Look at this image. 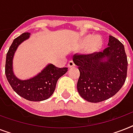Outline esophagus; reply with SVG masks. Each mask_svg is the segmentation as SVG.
<instances>
[{
    "mask_svg": "<svg viewBox=\"0 0 133 133\" xmlns=\"http://www.w3.org/2000/svg\"><path fill=\"white\" fill-rule=\"evenodd\" d=\"M68 68H72V67H75V63L73 62L72 61H69L68 64Z\"/></svg>",
    "mask_w": 133,
    "mask_h": 133,
    "instance_id": "esophagus-1",
    "label": "esophagus"
}]
</instances>
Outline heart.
Returning a JSON list of instances; mask_svg holds the SVG:
<instances>
[{"instance_id":"b5f03b06","label":"heart","mask_w":133,"mask_h":133,"mask_svg":"<svg viewBox=\"0 0 133 133\" xmlns=\"http://www.w3.org/2000/svg\"><path fill=\"white\" fill-rule=\"evenodd\" d=\"M83 45L88 46L87 52L88 53H95L98 52L102 45V41L99 37H96L94 35H88L83 39Z\"/></svg>"}]
</instances>
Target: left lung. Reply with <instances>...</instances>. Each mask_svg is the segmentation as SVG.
<instances>
[{
  "label": "left lung",
  "instance_id": "left-lung-1",
  "mask_svg": "<svg viewBox=\"0 0 133 133\" xmlns=\"http://www.w3.org/2000/svg\"><path fill=\"white\" fill-rule=\"evenodd\" d=\"M108 46L103 52L73 56L80 72L77 90L89 102L98 103L109 99L126 81L128 61L124 45L109 36Z\"/></svg>",
  "mask_w": 133,
  "mask_h": 133
}]
</instances>
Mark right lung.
I'll list each match as a JSON object with an SVG mask.
<instances>
[{
    "label": "right lung",
    "instance_id": "obj_1",
    "mask_svg": "<svg viewBox=\"0 0 133 133\" xmlns=\"http://www.w3.org/2000/svg\"><path fill=\"white\" fill-rule=\"evenodd\" d=\"M30 36V33L25 32L14 40L6 56L5 75L11 88L19 96L31 101H44L54 93L58 79L67 72L68 68H59L53 64H48L31 79H18L13 72L14 55L18 45L28 39Z\"/></svg>",
    "mask_w": 133,
    "mask_h": 133
}]
</instances>
